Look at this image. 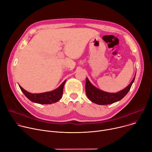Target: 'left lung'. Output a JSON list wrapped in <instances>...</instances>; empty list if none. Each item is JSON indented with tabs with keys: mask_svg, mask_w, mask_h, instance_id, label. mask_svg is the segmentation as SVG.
I'll return each mask as SVG.
<instances>
[{
	"mask_svg": "<svg viewBox=\"0 0 152 152\" xmlns=\"http://www.w3.org/2000/svg\"><path fill=\"white\" fill-rule=\"evenodd\" d=\"M135 76L132 80V81L125 88L117 93L106 92L97 88L90 83L89 80L87 77L86 82V92L87 96L91 102L100 105L110 104L118 102L120 99H122L129 92L131 86H132L134 82Z\"/></svg>",
	"mask_w": 152,
	"mask_h": 152,
	"instance_id": "1",
	"label": "left lung"
}]
</instances>
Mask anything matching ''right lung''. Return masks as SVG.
<instances>
[{
    "mask_svg": "<svg viewBox=\"0 0 152 152\" xmlns=\"http://www.w3.org/2000/svg\"><path fill=\"white\" fill-rule=\"evenodd\" d=\"M65 81L66 80H64L62 84L54 90L41 94L29 93L22 87L20 86H19L26 96L31 102L42 104H49L56 103L61 99L63 95V89Z\"/></svg>",
    "mask_w": 152,
    "mask_h": 152,
    "instance_id": "right-lung-1",
    "label": "right lung"
}]
</instances>
